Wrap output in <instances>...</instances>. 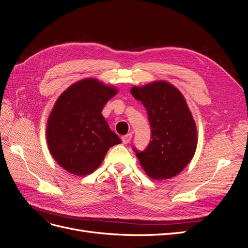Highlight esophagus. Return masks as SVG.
I'll return each instance as SVG.
<instances>
[{
    "mask_svg": "<svg viewBox=\"0 0 248 248\" xmlns=\"http://www.w3.org/2000/svg\"><path fill=\"white\" fill-rule=\"evenodd\" d=\"M131 138H132V134L131 133H127L126 136H123L122 137V141H123V144H129L130 142V140H131Z\"/></svg>",
    "mask_w": 248,
    "mask_h": 248,
    "instance_id": "esophagus-1",
    "label": "esophagus"
}]
</instances>
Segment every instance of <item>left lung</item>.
<instances>
[{
    "mask_svg": "<svg viewBox=\"0 0 248 248\" xmlns=\"http://www.w3.org/2000/svg\"><path fill=\"white\" fill-rule=\"evenodd\" d=\"M131 94L147 109L151 140L144 151L133 147L146 174L155 180L178 175L190 162L197 149L198 134L183 95L167 81L159 80Z\"/></svg>",
    "mask_w": 248,
    "mask_h": 248,
    "instance_id": "left-lung-1",
    "label": "left lung"
}]
</instances>
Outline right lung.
<instances>
[{"label":"right lung","instance_id":"right-lung-1","mask_svg":"<svg viewBox=\"0 0 248 248\" xmlns=\"http://www.w3.org/2000/svg\"><path fill=\"white\" fill-rule=\"evenodd\" d=\"M117 93L112 86L85 78L58 98L47 121L46 139L50 154L67 171L77 176L91 174L108 149L121 142L101 114Z\"/></svg>","mask_w":248,"mask_h":248}]
</instances>
